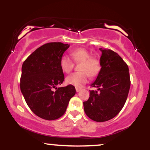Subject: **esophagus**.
I'll list each match as a JSON object with an SVG mask.
<instances>
[{
	"mask_svg": "<svg viewBox=\"0 0 150 150\" xmlns=\"http://www.w3.org/2000/svg\"><path fill=\"white\" fill-rule=\"evenodd\" d=\"M75 90H76L77 92H80V91L81 90V89L80 88H78V87H76V88H75Z\"/></svg>",
	"mask_w": 150,
	"mask_h": 150,
	"instance_id": "1",
	"label": "esophagus"
}]
</instances>
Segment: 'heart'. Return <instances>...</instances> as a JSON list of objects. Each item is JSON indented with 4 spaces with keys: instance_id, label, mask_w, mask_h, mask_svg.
<instances>
[{
    "instance_id": "obj_1",
    "label": "heart",
    "mask_w": 150,
    "mask_h": 150,
    "mask_svg": "<svg viewBox=\"0 0 150 150\" xmlns=\"http://www.w3.org/2000/svg\"><path fill=\"white\" fill-rule=\"evenodd\" d=\"M71 55L75 63L81 62L79 66L80 71L68 75L65 79V82L79 88L87 83L89 75L94 77L99 73L101 68L100 62L97 58L91 57L90 53L82 48L73 50ZM60 65L63 72L68 73L73 69L74 63L70 57L63 56L60 60Z\"/></svg>"
}]
</instances>
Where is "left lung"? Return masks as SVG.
Returning <instances> with one entry per match:
<instances>
[{"instance_id":"8db88e82","label":"left lung","mask_w":150,"mask_h":150,"mask_svg":"<svg viewBox=\"0 0 150 150\" xmlns=\"http://www.w3.org/2000/svg\"><path fill=\"white\" fill-rule=\"evenodd\" d=\"M101 51V66L96 80L91 85L97 91H89V97L84 101V110L90 119L104 122L112 119L124 106L130 79L128 65L118 53L111 49Z\"/></svg>"}]
</instances>
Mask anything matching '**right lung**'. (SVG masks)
<instances>
[{"mask_svg": "<svg viewBox=\"0 0 150 150\" xmlns=\"http://www.w3.org/2000/svg\"><path fill=\"white\" fill-rule=\"evenodd\" d=\"M69 46L61 42L47 43L36 49L22 64V94L32 112L43 119L61 117L75 94L73 85L56 87L65 80L60 60Z\"/></svg>", "mask_w": 150, "mask_h": 150, "instance_id": "right-lung-1", "label": "right lung"}]
</instances>
